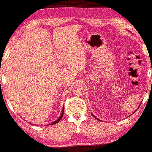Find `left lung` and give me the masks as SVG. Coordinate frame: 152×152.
I'll return each mask as SVG.
<instances>
[{"label":"left lung","instance_id":"1","mask_svg":"<svg viewBox=\"0 0 152 152\" xmlns=\"http://www.w3.org/2000/svg\"><path fill=\"white\" fill-rule=\"evenodd\" d=\"M92 115H93V114H92ZM94 116V117H95V118H96V117H95V116ZM97 119H98V118H97ZM98 120H99V119H98Z\"/></svg>","mask_w":152,"mask_h":152}]
</instances>
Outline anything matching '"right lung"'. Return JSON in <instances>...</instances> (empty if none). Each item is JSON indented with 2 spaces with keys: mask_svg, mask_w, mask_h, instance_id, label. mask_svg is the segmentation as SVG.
Returning <instances> with one entry per match:
<instances>
[{
  "mask_svg": "<svg viewBox=\"0 0 152 152\" xmlns=\"http://www.w3.org/2000/svg\"><path fill=\"white\" fill-rule=\"evenodd\" d=\"M63 114H64V107H63V110H62V115H61L60 116V117H59V118L57 119V121H54L53 123H52V124H50V125H53V124H57V123H58L59 121L61 120V118H62V116H63Z\"/></svg>",
  "mask_w": 152,
  "mask_h": 152,
  "instance_id": "1",
  "label": "right lung"
}]
</instances>
